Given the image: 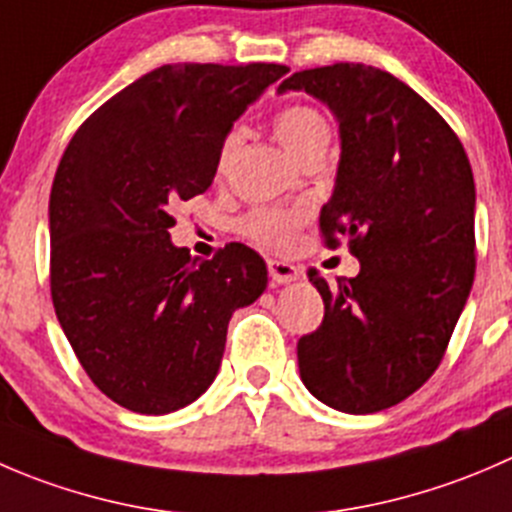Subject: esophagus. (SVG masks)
<instances>
[{
    "mask_svg": "<svg viewBox=\"0 0 512 512\" xmlns=\"http://www.w3.org/2000/svg\"><path fill=\"white\" fill-rule=\"evenodd\" d=\"M268 276H271L273 283H291V281H298L301 278V268L293 266V263L288 261H278V258H271L268 261Z\"/></svg>",
    "mask_w": 512,
    "mask_h": 512,
    "instance_id": "esophagus-1",
    "label": "esophagus"
}]
</instances>
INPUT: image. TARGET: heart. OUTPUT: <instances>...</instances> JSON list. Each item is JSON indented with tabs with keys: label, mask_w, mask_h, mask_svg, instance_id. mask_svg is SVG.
I'll return each instance as SVG.
<instances>
[{
	"label": "heart",
	"mask_w": 512,
	"mask_h": 512,
	"mask_svg": "<svg viewBox=\"0 0 512 512\" xmlns=\"http://www.w3.org/2000/svg\"><path fill=\"white\" fill-rule=\"evenodd\" d=\"M273 131H276V139L281 141L283 149L296 161L306 151L316 149V146H328V139H331V126H328L326 116L318 109H313V106L303 104L286 106V109L278 111L273 116ZM236 144H239V131H231L224 139V144H221L219 171L226 169ZM298 221H301L298 211L278 209V206H261V209H254L241 221V231L249 239L258 241V244L271 246V249H283V246L291 244Z\"/></svg>",
	"instance_id": "1"
}]
</instances>
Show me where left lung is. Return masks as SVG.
<instances>
[{
  "mask_svg": "<svg viewBox=\"0 0 512 512\" xmlns=\"http://www.w3.org/2000/svg\"><path fill=\"white\" fill-rule=\"evenodd\" d=\"M338 121L341 159L321 209L326 244L348 236L356 278L323 298V323L298 341V371L336 411L376 413L433 376L475 276V181L463 144L423 96L366 64L283 79Z\"/></svg>",
  "mask_w": 512,
  "mask_h": 512,
  "instance_id": "1",
  "label": "left lung"
}]
</instances>
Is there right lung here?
<instances>
[{
	"mask_svg": "<svg viewBox=\"0 0 512 512\" xmlns=\"http://www.w3.org/2000/svg\"><path fill=\"white\" fill-rule=\"evenodd\" d=\"M281 64H164L101 104L69 141L49 196L52 301L94 386L164 416L219 373L236 308L268 283L229 244L211 261L171 244V209L204 194L234 121Z\"/></svg>",
	"mask_w": 512,
	"mask_h": 512,
	"instance_id": "right-lung-1",
	"label": "right lung"
}]
</instances>
